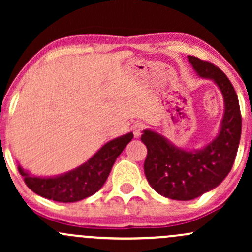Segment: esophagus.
<instances>
[{"label":"esophagus","mask_w":252,"mask_h":252,"mask_svg":"<svg viewBox=\"0 0 252 252\" xmlns=\"http://www.w3.org/2000/svg\"><path fill=\"white\" fill-rule=\"evenodd\" d=\"M144 129H146V126H144L142 122H136L134 126H132V131H134L135 137L141 136V134H142V131Z\"/></svg>","instance_id":"esophagus-1"}]
</instances>
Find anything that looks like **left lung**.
<instances>
[{"instance_id": "obj_1", "label": "left lung", "mask_w": 252, "mask_h": 252, "mask_svg": "<svg viewBox=\"0 0 252 252\" xmlns=\"http://www.w3.org/2000/svg\"><path fill=\"white\" fill-rule=\"evenodd\" d=\"M189 60L199 76L212 79L220 89L225 112L218 136L200 150L176 148L162 135L143 131L147 180L158 194L174 200H192L218 186L232 168L242 134L238 97L226 74L210 62L193 56Z\"/></svg>"}]
</instances>
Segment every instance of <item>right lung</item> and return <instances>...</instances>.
<instances>
[{
  "label": "right lung",
  "mask_w": 252,
  "mask_h": 252,
  "mask_svg": "<svg viewBox=\"0 0 252 252\" xmlns=\"http://www.w3.org/2000/svg\"><path fill=\"white\" fill-rule=\"evenodd\" d=\"M132 137L129 132L110 141L82 166L54 178L32 176L20 166L19 172L30 189L43 198L59 202L79 201L102 189L118 155Z\"/></svg>",
  "instance_id": "1"
}]
</instances>
